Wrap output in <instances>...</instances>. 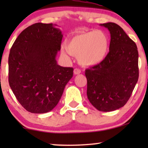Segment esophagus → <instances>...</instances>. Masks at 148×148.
<instances>
[{"label": "esophagus", "instance_id": "esophagus-1", "mask_svg": "<svg viewBox=\"0 0 148 148\" xmlns=\"http://www.w3.org/2000/svg\"><path fill=\"white\" fill-rule=\"evenodd\" d=\"M74 74L75 75H78L81 73V70L79 69H77V68H75L74 69Z\"/></svg>", "mask_w": 148, "mask_h": 148}]
</instances>
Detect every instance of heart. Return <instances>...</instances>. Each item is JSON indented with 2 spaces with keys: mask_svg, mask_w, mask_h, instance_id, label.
<instances>
[{
  "mask_svg": "<svg viewBox=\"0 0 148 148\" xmlns=\"http://www.w3.org/2000/svg\"><path fill=\"white\" fill-rule=\"evenodd\" d=\"M66 49L71 55L78 56V61L82 66H94L106 57L109 38L102 30L85 32L71 38L66 43ZM66 53L65 50H62L63 55Z\"/></svg>",
  "mask_w": 148,
  "mask_h": 148,
  "instance_id": "1",
  "label": "heart"
}]
</instances>
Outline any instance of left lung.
I'll return each mask as SVG.
<instances>
[{
    "mask_svg": "<svg viewBox=\"0 0 148 148\" xmlns=\"http://www.w3.org/2000/svg\"><path fill=\"white\" fill-rule=\"evenodd\" d=\"M109 30L110 43L105 59L87 69V96L97 110L110 112L125 106L139 77L136 44L112 22L100 24Z\"/></svg>",
    "mask_w": 148,
    "mask_h": 148,
    "instance_id": "8db88e82",
    "label": "left lung"
}]
</instances>
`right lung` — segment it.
<instances>
[{"label": "right lung", "mask_w": 148, "mask_h": 148, "mask_svg": "<svg viewBox=\"0 0 148 148\" xmlns=\"http://www.w3.org/2000/svg\"><path fill=\"white\" fill-rule=\"evenodd\" d=\"M62 38L61 31L52 23H36L24 29L12 46L9 86L28 112L52 110L72 78L73 69L58 65L56 60Z\"/></svg>", "instance_id": "add662e5"}]
</instances>
